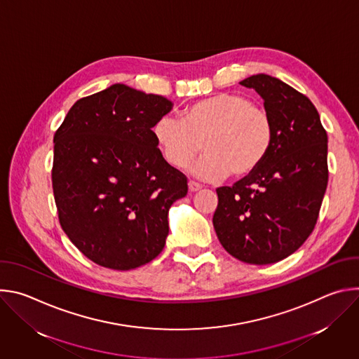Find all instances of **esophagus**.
Returning a JSON list of instances; mask_svg holds the SVG:
<instances>
[{
	"label": "esophagus",
	"mask_w": 359,
	"mask_h": 359,
	"mask_svg": "<svg viewBox=\"0 0 359 359\" xmlns=\"http://www.w3.org/2000/svg\"><path fill=\"white\" fill-rule=\"evenodd\" d=\"M200 189H201V186H200L198 183H196V182H193V180L189 182V191L194 193V191H198Z\"/></svg>",
	"instance_id": "34e87169"
}]
</instances>
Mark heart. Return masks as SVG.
Returning a JSON list of instances; mask_svg holds the SVG:
<instances>
[{"instance_id":"heart-1","label":"heart","mask_w":359,"mask_h":359,"mask_svg":"<svg viewBox=\"0 0 359 359\" xmlns=\"http://www.w3.org/2000/svg\"><path fill=\"white\" fill-rule=\"evenodd\" d=\"M151 132L163 159L176 169L186 168L203 147L191 173L206 182L251 175L274 139L270 115L251 97L233 92L196 100L183 109L182 119L161 116Z\"/></svg>"}]
</instances>
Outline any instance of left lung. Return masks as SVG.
<instances>
[{
  "instance_id": "obj_1",
  "label": "left lung",
  "mask_w": 359,
  "mask_h": 359,
  "mask_svg": "<svg viewBox=\"0 0 359 359\" xmlns=\"http://www.w3.org/2000/svg\"><path fill=\"white\" fill-rule=\"evenodd\" d=\"M264 100L274 139L264 162L231 187H219L213 216L224 250L248 264H273L313 233L328 184V136L313 102L259 74L240 82Z\"/></svg>"
}]
</instances>
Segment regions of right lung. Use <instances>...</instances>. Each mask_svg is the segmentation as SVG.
<instances>
[{
  "label": "right lung",
  "mask_w": 359,
  "mask_h": 359,
  "mask_svg": "<svg viewBox=\"0 0 359 359\" xmlns=\"http://www.w3.org/2000/svg\"><path fill=\"white\" fill-rule=\"evenodd\" d=\"M172 108L161 95L115 83L76 100L55 132L60 223L97 266L132 270L166 244L168 213L187 179L163 159L151 128Z\"/></svg>",
  "instance_id": "add662e5"
}]
</instances>
